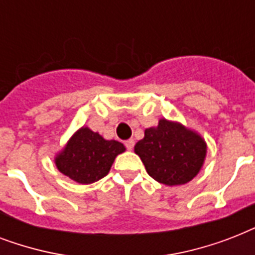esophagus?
<instances>
[{
  "label": "esophagus",
  "mask_w": 255,
  "mask_h": 255,
  "mask_svg": "<svg viewBox=\"0 0 255 255\" xmlns=\"http://www.w3.org/2000/svg\"><path fill=\"white\" fill-rule=\"evenodd\" d=\"M126 147H127L128 151H132L133 149V147H135V140L133 139H129L126 141Z\"/></svg>",
  "instance_id": "1"
}]
</instances>
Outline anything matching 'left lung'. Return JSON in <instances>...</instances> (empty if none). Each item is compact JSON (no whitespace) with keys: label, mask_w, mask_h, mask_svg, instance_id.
<instances>
[{"label":"left lung","mask_w":255,"mask_h":255,"mask_svg":"<svg viewBox=\"0 0 255 255\" xmlns=\"http://www.w3.org/2000/svg\"><path fill=\"white\" fill-rule=\"evenodd\" d=\"M205 140L178 122L160 119L135 145L148 174L168 186L184 185L198 174L206 157Z\"/></svg>","instance_id":"obj_1"}]
</instances>
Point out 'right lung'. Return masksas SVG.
I'll return each mask as SVG.
<instances>
[{
  "label": "right lung",
  "instance_id": "right-lung-1",
  "mask_svg": "<svg viewBox=\"0 0 255 255\" xmlns=\"http://www.w3.org/2000/svg\"><path fill=\"white\" fill-rule=\"evenodd\" d=\"M126 147L116 140H106L88 127H81L55 156L58 170L79 184H92L107 176L116 156Z\"/></svg>",
  "mask_w": 255,
  "mask_h": 255
}]
</instances>
